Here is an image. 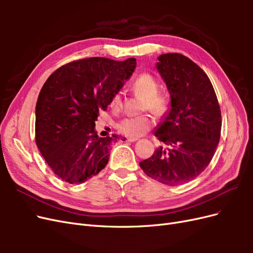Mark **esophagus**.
<instances>
[{"label": "esophagus", "mask_w": 253, "mask_h": 253, "mask_svg": "<svg viewBox=\"0 0 253 253\" xmlns=\"http://www.w3.org/2000/svg\"><path fill=\"white\" fill-rule=\"evenodd\" d=\"M137 140H138V138H126V141H129V142H134Z\"/></svg>", "instance_id": "34e87169"}]
</instances>
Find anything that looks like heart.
I'll list each match as a JSON object with an SVG mask.
<instances>
[{
    "instance_id": "heart-1",
    "label": "heart",
    "mask_w": 253,
    "mask_h": 253,
    "mask_svg": "<svg viewBox=\"0 0 253 253\" xmlns=\"http://www.w3.org/2000/svg\"><path fill=\"white\" fill-rule=\"evenodd\" d=\"M132 88L137 95L144 98V110L148 109L156 116L160 117L165 115L169 109V99L165 95L157 93L158 83L152 75L147 73L139 75L134 80ZM121 104V93L116 91L110 100V108L113 111H119ZM153 125H154V120L150 115H140V116L122 119L117 125V129L120 134L128 137V138H138V137L147 133Z\"/></svg>"
}]
</instances>
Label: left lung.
Here are the masks:
<instances>
[{
	"instance_id": "1",
	"label": "left lung",
	"mask_w": 253,
	"mask_h": 253,
	"mask_svg": "<svg viewBox=\"0 0 253 253\" xmlns=\"http://www.w3.org/2000/svg\"><path fill=\"white\" fill-rule=\"evenodd\" d=\"M156 68L171 97V109L154 132L167 148L159 147L139 166L151 178L178 186L210 164L220 138V108L208 76L186 56L160 55Z\"/></svg>"
}]
</instances>
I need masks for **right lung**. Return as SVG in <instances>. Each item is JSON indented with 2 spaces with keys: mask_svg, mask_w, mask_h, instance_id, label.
<instances>
[{
  "mask_svg": "<svg viewBox=\"0 0 253 253\" xmlns=\"http://www.w3.org/2000/svg\"><path fill=\"white\" fill-rule=\"evenodd\" d=\"M135 67V58L81 59L59 67L44 83L36 105V143L63 181L82 183L108 165L117 136L99 137L95 121Z\"/></svg>",
  "mask_w": 253,
  "mask_h": 253,
  "instance_id": "obj_1",
  "label": "right lung"
}]
</instances>
